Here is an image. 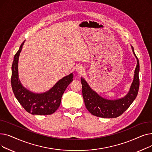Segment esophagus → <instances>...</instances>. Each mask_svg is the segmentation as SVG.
<instances>
[{"mask_svg": "<svg viewBox=\"0 0 152 152\" xmlns=\"http://www.w3.org/2000/svg\"><path fill=\"white\" fill-rule=\"evenodd\" d=\"M76 71L77 72V73H80V74L83 73L84 72V71H85L84 68L83 66H78L76 68Z\"/></svg>", "mask_w": 152, "mask_h": 152, "instance_id": "1", "label": "esophagus"}]
</instances>
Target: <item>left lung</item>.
Listing matches in <instances>:
<instances>
[{
    "label": "left lung",
    "instance_id": "left-lung-1",
    "mask_svg": "<svg viewBox=\"0 0 152 152\" xmlns=\"http://www.w3.org/2000/svg\"><path fill=\"white\" fill-rule=\"evenodd\" d=\"M131 47L137 60V66L134 71V79L129 91L123 97L114 100L103 98L91 88L83 77L81 78L85 105L87 110L92 115L104 118H117L129 107L136 98L139 88V73L140 66L139 61L134 52V47L131 45Z\"/></svg>",
    "mask_w": 152,
    "mask_h": 152
}]
</instances>
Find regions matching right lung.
<instances>
[{
    "label": "right lung",
    "instance_id": "obj_1",
    "mask_svg": "<svg viewBox=\"0 0 152 152\" xmlns=\"http://www.w3.org/2000/svg\"><path fill=\"white\" fill-rule=\"evenodd\" d=\"M25 41L14 56L12 66V87L15 96L20 105L32 115H51L60 105L62 95L68 85L73 81V74L70 73L57 82L51 89L43 93L30 91L21 83L18 76V60L20 53Z\"/></svg>",
    "mask_w": 152,
    "mask_h": 152
}]
</instances>
